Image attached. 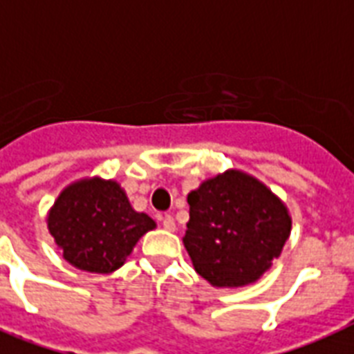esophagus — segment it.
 Masks as SVG:
<instances>
[{"instance_id":"1","label":"esophagus","mask_w":354,"mask_h":354,"mask_svg":"<svg viewBox=\"0 0 354 354\" xmlns=\"http://www.w3.org/2000/svg\"><path fill=\"white\" fill-rule=\"evenodd\" d=\"M163 227H165L167 232H174V230H176V222H174V218H172L171 215H167L165 218H163Z\"/></svg>"}]
</instances>
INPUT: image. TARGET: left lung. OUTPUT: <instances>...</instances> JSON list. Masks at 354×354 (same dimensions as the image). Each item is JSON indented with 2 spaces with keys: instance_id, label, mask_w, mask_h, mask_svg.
Wrapping results in <instances>:
<instances>
[{
  "instance_id": "left-lung-1",
  "label": "left lung",
  "mask_w": 354,
  "mask_h": 354,
  "mask_svg": "<svg viewBox=\"0 0 354 354\" xmlns=\"http://www.w3.org/2000/svg\"><path fill=\"white\" fill-rule=\"evenodd\" d=\"M187 202L183 246L196 274L215 288L257 283L290 236L292 216L285 202L239 169L204 180L187 194Z\"/></svg>"
}]
</instances>
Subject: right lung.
I'll return each mask as SVG.
<instances>
[{
	"label": "right lung",
	"instance_id": "1",
	"mask_svg": "<svg viewBox=\"0 0 354 354\" xmlns=\"http://www.w3.org/2000/svg\"><path fill=\"white\" fill-rule=\"evenodd\" d=\"M47 230L71 266L112 274L156 222L132 207L118 180L86 176L60 191L47 213Z\"/></svg>",
	"mask_w": 354,
	"mask_h": 354
}]
</instances>
